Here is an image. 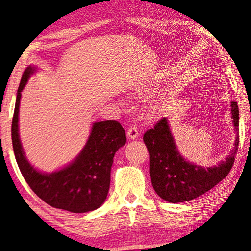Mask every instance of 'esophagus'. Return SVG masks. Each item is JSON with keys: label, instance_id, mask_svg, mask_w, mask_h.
Returning a JSON list of instances; mask_svg holds the SVG:
<instances>
[{"label": "esophagus", "instance_id": "34e87169", "mask_svg": "<svg viewBox=\"0 0 251 251\" xmlns=\"http://www.w3.org/2000/svg\"><path fill=\"white\" fill-rule=\"evenodd\" d=\"M139 136V133H138V129L136 128V127H130V128L127 130V137H128L129 139H136Z\"/></svg>", "mask_w": 251, "mask_h": 251}]
</instances>
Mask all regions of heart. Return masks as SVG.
Segmentation results:
<instances>
[{
  "instance_id": "1",
  "label": "heart",
  "mask_w": 251,
  "mask_h": 251,
  "mask_svg": "<svg viewBox=\"0 0 251 251\" xmlns=\"http://www.w3.org/2000/svg\"><path fill=\"white\" fill-rule=\"evenodd\" d=\"M151 112L154 113V107H151Z\"/></svg>"
}]
</instances>
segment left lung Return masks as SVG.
I'll return each instance as SVG.
<instances>
[{
  "mask_svg": "<svg viewBox=\"0 0 251 251\" xmlns=\"http://www.w3.org/2000/svg\"><path fill=\"white\" fill-rule=\"evenodd\" d=\"M231 118L236 131L234 148L225 161L217 166L201 167L186 161L176 148L169 123L161 118L144 135L149 151V175L156 193L169 203L197 199L225 179L234 165L239 144V111L237 102H230Z\"/></svg>",
  "mask_w": 251,
  "mask_h": 251,
  "instance_id": "1",
  "label": "left lung"
}]
</instances>
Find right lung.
Here are the masks:
<instances>
[{
	"instance_id": "obj_1",
	"label": "right lung",
	"mask_w": 251,
	"mask_h": 251,
	"mask_svg": "<svg viewBox=\"0 0 251 251\" xmlns=\"http://www.w3.org/2000/svg\"><path fill=\"white\" fill-rule=\"evenodd\" d=\"M36 71L37 67H27L17 90L12 143L18 168L35 194L50 206L71 213L94 211L106 200L113 158L126 144L125 130L117 121L94 122L84 147L70 163L49 173L37 170L26 157L18 129L22 91Z\"/></svg>"
}]
</instances>
